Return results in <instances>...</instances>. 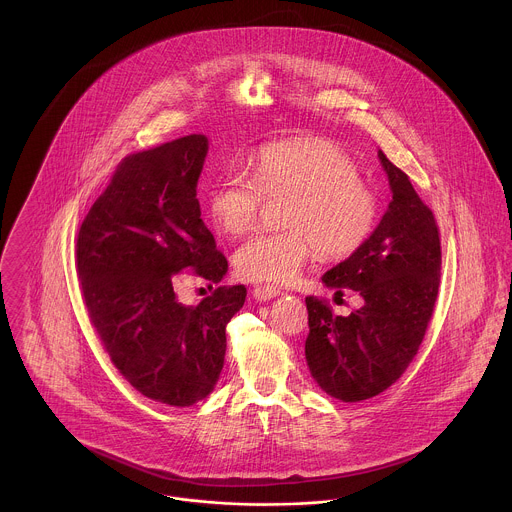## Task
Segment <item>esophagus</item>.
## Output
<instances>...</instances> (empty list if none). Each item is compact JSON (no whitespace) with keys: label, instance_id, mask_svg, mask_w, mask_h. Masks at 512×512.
<instances>
[{"label":"esophagus","instance_id":"1","mask_svg":"<svg viewBox=\"0 0 512 512\" xmlns=\"http://www.w3.org/2000/svg\"><path fill=\"white\" fill-rule=\"evenodd\" d=\"M279 294H281V290H279V288H275V286L257 284V286L253 288V296H255V300H259V302L271 300V298H275V296H279Z\"/></svg>","mask_w":512,"mask_h":512}]
</instances>
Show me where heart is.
Instances as JSON below:
<instances>
[{"label":"heart","mask_w":512,"mask_h":512,"mask_svg":"<svg viewBox=\"0 0 512 512\" xmlns=\"http://www.w3.org/2000/svg\"><path fill=\"white\" fill-rule=\"evenodd\" d=\"M267 200H284V228L261 231L235 253L237 273L255 283L296 281L316 249L324 259L353 255L379 218L375 190L338 143L302 137L269 143L253 157V174L229 169L210 192L216 229L231 239L259 224Z\"/></svg>","instance_id":"obj_1"}]
</instances>
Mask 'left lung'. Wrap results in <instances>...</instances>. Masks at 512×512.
Listing matches in <instances>:
<instances>
[{
    "mask_svg": "<svg viewBox=\"0 0 512 512\" xmlns=\"http://www.w3.org/2000/svg\"><path fill=\"white\" fill-rule=\"evenodd\" d=\"M393 200L371 237L322 281L351 288L363 306L336 316L330 302L306 296V361L316 383L343 402L377 397L397 383L434 314L442 243L434 212L383 151Z\"/></svg>",
    "mask_w": 512,
    "mask_h": 512,
    "instance_id": "1",
    "label": "left lung"
}]
</instances>
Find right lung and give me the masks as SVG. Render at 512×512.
Instances as JSON below:
<instances>
[{"mask_svg": "<svg viewBox=\"0 0 512 512\" xmlns=\"http://www.w3.org/2000/svg\"><path fill=\"white\" fill-rule=\"evenodd\" d=\"M206 153L208 139L194 133L127 155L76 237L82 300L115 369L141 395L178 408L214 391L226 326L247 296L235 284L196 306L176 298L184 275L212 286L228 271L196 198Z\"/></svg>", "mask_w": 512, "mask_h": 512, "instance_id": "1", "label": "right lung"}]
</instances>
